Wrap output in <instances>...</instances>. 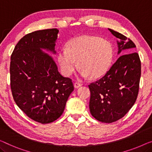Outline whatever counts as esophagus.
Wrapping results in <instances>:
<instances>
[{
  "instance_id": "34e87169",
  "label": "esophagus",
  "mask_w": 152,
  "mask_h": 152,
  "mask_svg": "<svg viewBox=\"0 0 152 152\" xmlns=\"http://www.w3.org/2000/svg\"><path fill=\"white\" fill-rule=\"evenodd\" d=\"M81 85H81L80 83H77V82H76V83H74V87H75L76 89V88L80 87Z\"/></svg>"
}]
</instances>
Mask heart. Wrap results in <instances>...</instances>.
<instances>
[{"label":"heart","instance_id":"obj_1","mask_svg":"<svg viewBox=\"0 0 152 152\" xmlns=\"http://www.w3.org/2000/svg\"><path fill=\"white\" fill-rule=\"evenodd\" d=\"M113 57V47L108 41L88 35L70 40L67 48H62L57 54L58 64L65 76L72 75L78 64L80 75L85 78L89 76L91 78L106 74Z\"/></svg>","mask_w":152,"mask_h":152}]
</instances>
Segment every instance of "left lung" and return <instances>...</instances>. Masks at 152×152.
<instances>
[{"mask_svg": "<svg viewBox=\"0 0 152 152\" xmlns=\"http://www.w3.org/2000/svg\"><path fill=\"white\" fill-rule=\"evenodd\" d=\"M109 31L118 38L117 54L121 56L104 76L89 85L91 114L99 121L108 124L122 118L134 105L141 72V61L139 54L134 53V42L117 31Z\"/></svg>", "mask_w": 152, "mask_h": 152, "instance_id": "left-lung-1", "label": "left lung"}]
</instances>
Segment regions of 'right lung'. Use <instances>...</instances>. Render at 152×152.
<instances>
[{"label":"right lung","instance_id":"1","mask_svg":"<svg viewBox=\"0 0 152 152\" xmlns=\"http://www.w3.org/2000/svg\"><path fill=\"white\" fill-rule=\"evenodd\" d=\"M58 30L34 31L18 42L11 56L13 98L29 118L42 124L57 119L74 91L72 80L58 72L53 58Z\"/></svg>","mask_w":152,"mask_h":152}]
</instances>
